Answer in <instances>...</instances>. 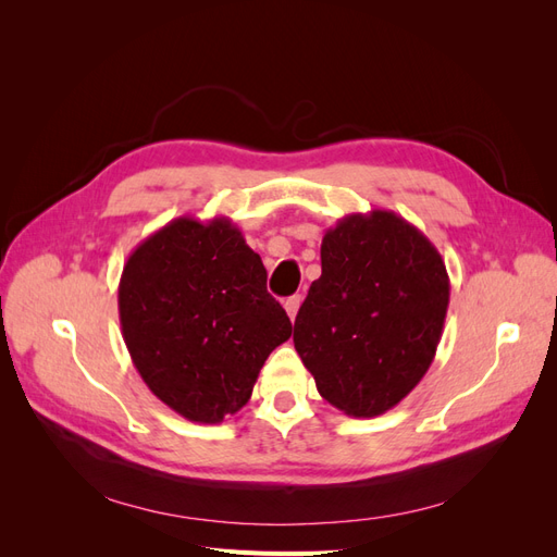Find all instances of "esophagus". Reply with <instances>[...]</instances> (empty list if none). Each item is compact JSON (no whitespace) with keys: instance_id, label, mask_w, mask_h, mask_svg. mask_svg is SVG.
Instances as JSON below:
<instances>
[{"instance_id":"1","label":"esophagus","mask_w":557,"mask_h":557,"mask_svg":"<svg viewBox=\"0 0 557 557\" xmlns=\"http://www.w3.org/2000/svg\"><path fill=\"white\" fill-rule=\"evenodd\" d=\"M299 305H301V297L299 295H293V297H288V299L283 301V307H285V311H288L290 320H295V315L299 311Z\"/></svg>"}]
</instances>
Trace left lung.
I'll use <instances>...</instances> for the list:
<instances>
[{
  "mask_svg": "<svg viewBox=\"0 0 557 557\" xmlns=\"http://www.w3.org/2000/svg\"><path fill=\"white\" fill-rule=\"evenodd\" d=\"M323 274L295 318L293 342L318 393L374 418L428 374L450 281L434 244L395 211L344 215L320 244Z\"/></svg>",
  "mask_w": 557,
  "mask_h": 557,
  "instance_id": "left-lung-1",
  "label": "left lung"
}]
</instances>
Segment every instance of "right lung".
<instances>
[{
  "label": "right lung",
  "mask_w": 557,
  "mask_h": 557,
  "mask_svg": "<svg viewBox=\"0 0 557 557\" xmlns=\"http://www.w3.org/2000/svg\"><path fill=\"white\" fill-rule=\"evenodd\" d=\"M117 313L148 391L205 425L244 407L269 352L293 334L260 256L225 215H181L146 237L123 267Z\"/></svg>",
  "instance_id": "1"
}]
</instances>
